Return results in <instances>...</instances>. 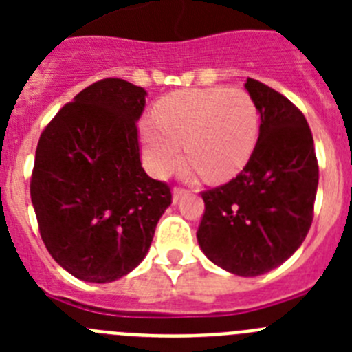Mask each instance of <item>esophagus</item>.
Returning a JSON list of instances; mask_svg holds the SVG:
<instances>
[{"instance_id": "1", "label": "esophagus", "mask_w": 352, "mask_h": 352, "mask_svg": "<svg viewBox=\"0 0 352 352\" xmlns=\"http://www.w3.org/2000/svg\"><path fill=\"white\" fill-rule=\"evenodd\" d=\"M185 195H188V190H185V188H174L173 190V203H179V199H183Z\"/></svg>"}]
</instances>
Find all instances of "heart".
I'll use <instances>...</instances> for the list:
<instances>
[{"label":"heart","instance_id":"1","mask_svg":"<svg viewBox=\"0 0 352 352\" xmlns=\"http://www.w3.org/2000/svg\"><path fill=\"white\" fill-rule=\"evenodd\" d=\"M259 138V111L239 88L174 91L155 104L151 120L139 129L148 170L166 178L178 166L182 144L188 169L213 182L229 179L250 160Z\"/></svg>","mask_w":352,"mask_h":352}]
</instances>
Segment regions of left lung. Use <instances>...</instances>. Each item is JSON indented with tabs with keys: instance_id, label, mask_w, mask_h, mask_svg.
<instances>
[{
	"instance_id": "obj_1",
	"label": "left lung",
	"mask_w": 352,
	"mask_h": 352,
	"mask_svg": "<svg viewBox=\"0 0 352 352\" xmlns=\"http://www.w3.org/2000/svg\"><path fill=\"white\" fill-rule=\"evenodd\" d=\"M261 114L259 139L243 170L203 192L197 231L204 256L229 273L257 276L303 243L319 183L316 148L303 113L256 79L245 82Z\"/></svg>"
}]
</instances>
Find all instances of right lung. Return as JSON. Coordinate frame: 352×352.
Listing matches in <instances>:
<instances>
[{
  "mask_svg": "<svg viewBox=\"0 0 352 352\" xmlns=\"http://www.w3.org/2000/svg\"><path fill=\"white\" fill-rule=\"evenodd\" d=\"M144 105L141 86L96 80L40 135L31 203L49 254L79 280L105 284L139 266L173 199L141 166Z\"/></svg>",
  "mask_w": 352,
  "mask_h": 352,
  "instance_id": "obj_1",
  "label": "right lung"
}]
</instances>
